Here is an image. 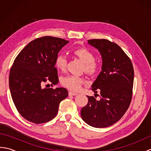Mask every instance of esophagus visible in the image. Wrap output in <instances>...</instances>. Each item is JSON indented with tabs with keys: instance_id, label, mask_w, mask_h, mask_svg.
<instances>
[{
	"instance_id": "34e87169",
	"label": "esophagus",
	"mask_w": 151,
	"mask_h": 151,
	"mask_svg": "<svg viewBox=\"0 0 151 151\" xmlns=\"http://www.w3.org/2000/svg\"><path fill=\"white\" fill-rule=\"evenodd\" d=\"M78 95V93H76V92H74V91H69V95H71V96H75Z\"/></svg>"
}]
</instances>
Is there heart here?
Instances as JSON below:
<instances>
[{
	"label": "heart",
	"instance_id": "heart-1",
	"mask_svg": "<svg viewBox=\"0 0 151 151\" xmlns=\"http://www.w3.org/2000/svg\"><path fill=\"white\" fill-rule=\"evenodd\" d=\"M74 54L84 63V70L89 75H95L100 70V62L94 60L95 56L91 50L86 48H77L74 50ZM67 59L65 54H59L55 60V65L58 69L62 70L65 69ZM84 83V80L76 75H67L62 79V84L72 91H78Z\"/></svg>",
	"mask_w": 151,
	"mask_h": 151
}]
</instances>
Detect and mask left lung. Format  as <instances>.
Segmentation results:
<instances>
[{
    "instance_id": "1",
    "label": "left lung",
    "mask_w": 151,
    "mask_h": 151,
    "mask_svg": "<svg viewBox=\"0 0 151 151\" xmlns=\"http://www.w3.org/2000/svg\"><path fill=\"white\" fill-rule=\"evenodd\" d=\"M88 43L102 56V70L91 86L95 93L100 91L101 99L87 96L88 102L82 108L81 117L93 127H108L119 120L129 107L132 97L133 65L116 43L105 39L89 40Z\"/></svg>"
}]
</instances>
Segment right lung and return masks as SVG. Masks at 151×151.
<instances>
[{
    "mask_svg": "<svg viewBox=\"0 0 151 151\" xmlns=\"http://www.w3.org/2000/svg\"><path fill=\"white\" fill-rule=\"evenodd\" d=\"M69 41L43 36L32 41L16 57L9 76L12 100L19 113L35 124L56 117L60 102L67 97L65 88H43L47 81L58 82L55 60ZM51 84V85H52Z\"/></svg>",
    "mask_w": 151,
    "mask_h": 151,
    "instance_id": "1",
    "label": "right lung"
}]
</instances>
